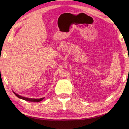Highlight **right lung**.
Segmentation results:
<instances>
[{
    "mask_svg": "<svg viewBox=\"0 0 129 129\" xmlns=\"http://www.w3.org/2000/svg\"><path fill=\"white\" fill-rule=\"evenodd\" d=\"M14 94L18 98L21 99H23L24 100L26 101H31V102H39V101H41L42 100H43L44 98H40V99H32V98H25V97H23L21 96H20L19 95H18L17 94H16L15 92H14Z\"/></svg>",
    "mask_w": 129,
    "mask_h": 129,
    "instance_id": "right-lung-1",
    "label": "right lung"
}]
</instances>
